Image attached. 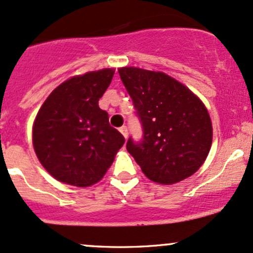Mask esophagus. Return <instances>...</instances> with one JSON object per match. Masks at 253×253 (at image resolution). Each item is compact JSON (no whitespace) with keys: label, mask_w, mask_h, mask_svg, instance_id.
<instances>
[{"label":"esophagus","mask_w":253,"mask_h":253,"mask_svg":"<svg viewBox=\"0 0 253 253\" xmlns=\"http://www.w3.org/2000/svg\"><path fill=\"white\" fill-rule=\"evenodd\" d=\"M119 131H120L122 133V135H124L125 138L128 137V129H127V126H122L119 128Z\"/></svg>","instance_id":"1"}]
</instances>
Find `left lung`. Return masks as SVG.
I'll use <instances>...</instances> for the list:
<instances>
[{"label":"left lung","instance_id":"1","mask_svg":"<svg viewBox=\"0 0 253 253\" xmlns=\"http://www.w3.org/2000/svg\"><path fill=\"white\" fill-rule=\"evenodd\" d=\"M119 74L143 126L127 151L151 181L171 185L196 173L209 154V113L192 91L162 72L122 67Z\"/></svg>","mask_w":253,"mask_h":253}]
</instances>
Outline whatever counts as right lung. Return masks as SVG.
I'll return each mask as SVG.
<instances>
[{
    "label": "right lung",
    "instance_id": "right-lung-1",
    "mask_svg": "<svg viewBox=\"0 0 253 253\" xmlns=\"http://www.w3.org/2000/svg\"><path fill=\"white\" fill-rule=\"evenodd\" d=\"M114 72L105 68L66 80L50 93L36 116V155L61 182L78 187L96 184L124 145V135L110 126L108 113L98 107Z\"/></svg>",
    "mask_w": 253,
    "mask_h": 253
}]
</instances>
